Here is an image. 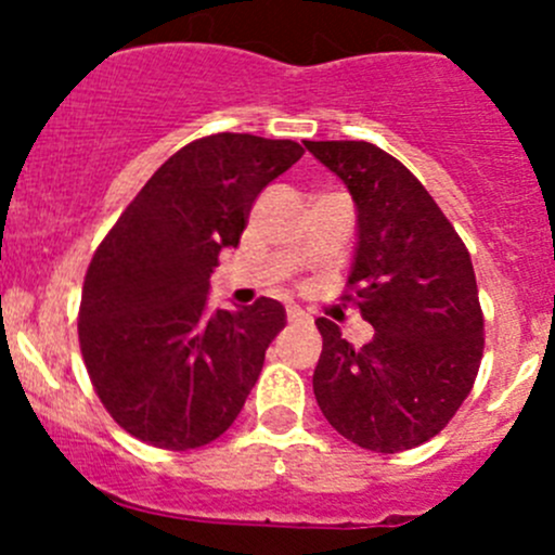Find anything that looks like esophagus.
I'll list each match as a JSON object with an SVG mask.
<instances>
[{
    "instance_id": "1",
    "label": "esophagus",
    "mask_w": 555,
    "mask_h": 555,
    "mask_svg": "<svg viewBox=\"0 0 555 555\" xmlns=\"http://www.w3.org/2000/svg\"><path fill=\"white\" fill-rule=\"evenodd\" d=\"M287 319L289 322H306L309 319V313L304 309H298V306H287Z\"/></svg>"
}]
</instances>
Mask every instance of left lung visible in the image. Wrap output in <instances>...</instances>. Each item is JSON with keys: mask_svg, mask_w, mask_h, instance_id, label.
<instances>
[{"mask_svg": "<svg viewBox=\"0 0 555 555\" xmlns=\"http://www.w3.org/2000/svg\"><path fill=\"white\" fill-rule=\"evenodd\" d=\"M357 204V251L344 300L373 324L354 349L319 317L313 395L324 418L367 451L416 449L464 402L483 357L473 260L440 206L371 142H306Z\"/></svg>", "mask_w": 555, "mask_h": 555, "instance_id": "1", "label": "left lung"}]
</instances>
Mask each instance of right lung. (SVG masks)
I'll use <instances>...</instances> for the list:
<instances>
[{
  "label": "right lung",
  "mask_w": 555,
  "mask_h": 555,
  "mask_svg": "<svg viewBox=\"0 0 555 555\" xmlns=\"http://www.w3.org/2000/svg\"><path fill=\"white\" fill-rule=\"evenodd\" d=\"M300 155L289 139H195L99 244L77 333L93 389L128 435L166 451L201 449L242 413L287 313L271 298L209 313V276L220 251L238 246L260 190Z\"/></svg>",
  "instance_id": "add662e5"
}]
</instances>
